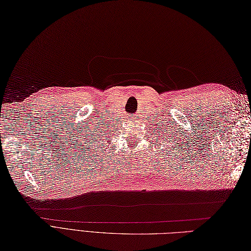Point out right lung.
<instances>
[{
  "instance_id": "right-lung-1",
  "label": "right lung",
  "mask_w": 251,
  "mask_h": 251,
  "mask_svg": "<svg viewBox=\"0 0 251 251\" xmlns=\"http://www.w3.org/2000/svg\"><path fill=\"white\" fill-rule=\"evenodd\" d=\"M90 142H93V138H91V140H90ZM95 143H96V137H94V144H95ZM87 144H88V143H87ZM95 146H96V145H94V148H95ZM102 146H103V145H102ZM95 150L97 151V148H96Z\"/></svg>"
}]
</instances>
